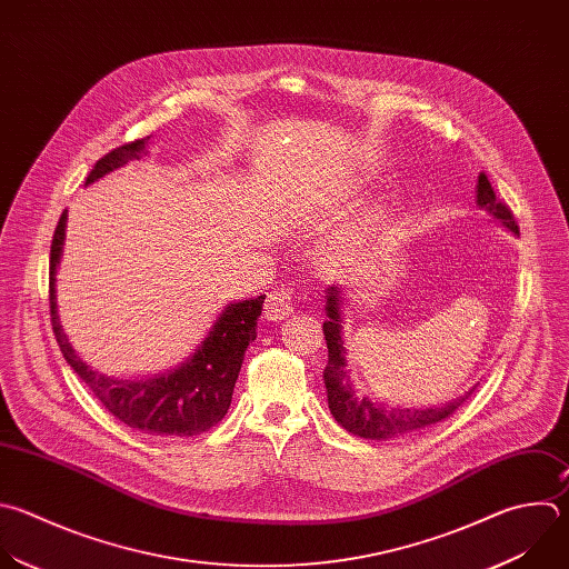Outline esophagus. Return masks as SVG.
Instances as JSON below:
<instances>
[{
    "label": "esophagus",
    "instance_id": "obj_1",
    "mask_svg": "<svg viewBox=\"0 0 569 569\" xmlns=\"http://www.w3.org/2000/svg\"><path fill=\"white\" fill-rule=\"evenodd\" d=\"M295 310V290L290 286H279L266 297L263 312L270 321L286 319Z\"/></svg>",
    "mask_w": 569,
    "mask_h": 569
}]
</instances>
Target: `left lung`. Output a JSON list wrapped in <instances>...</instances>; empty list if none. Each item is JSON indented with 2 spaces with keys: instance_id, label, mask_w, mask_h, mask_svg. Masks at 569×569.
Instances as JSON below:
<instances>
[{
  "instance_id": "1",
  "label": "left lung",
  "mask_w": 569,
  "mask_h": 569,
  "mask_svg": "<svg viewBox=\"0 0 569 569\" xmlns=\"http://www.w3.org/2000/svg\"><path fill=\"white\" fill-rule=\"evenodd\" d=\"M478 206L487 208L500 223L509 230L518 232L513 212L505 201H498L493 187L485 173L478 176ZM337 288H328L323 337L328 346V366L323 370V382L328 393V409L332 418L352 436L368 440H389V438H407L418 433L420 429H429L442 420H449L467 398L451 402L442 409H389L368 400L366 396H357L355 387L348 380L346 357H343V339H341V317H339V297Z\"/></svg>"
}]
</instances>
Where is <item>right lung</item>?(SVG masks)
<instances>
[{
    "label": "right lung",
    "mask_w": 569,
    "mask_h": 569,
    "mask_svg": "<svg viewBox=\"0 0 569 569\" xmlns=\"http://www.w3.org/2000/svg\"><path fill=\"white\" fill-rule=\"evenodd\" d=\"M147 140L149 136L124 142L104 153L87 176V184L133 158H142L147 153ZM64 228L67 210L62 212L51 241L49 308L58 346L69 366L113 418L136 431L169 438H189L210 431L226 418L230 409L246 350L250 341L257 339V319L261 315L266 295L241 303H230L201 348L180 368L160 377H149V380H116V377L93 370L76 355L58 321L56 268L62 254Z\"/></svg>",
    "instance_id": "obj_1"
}]
</instances>
